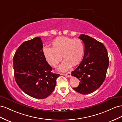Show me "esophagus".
Listing matches in <instances>:
<instances>
[{
    "instance_id": "obj_1",
    "label": "esophagus",
    "mask_w": 122,
    "mask_h": 122,
    "mask_svg": "<svg viewBox=\"0 0 122 122\" xmlns=\"http://www.w3.org/2000/svg\"><path fill=\"white\" fill-rule=\"evenodd\" d=\"M65 75L66 76H68V77H71V71H68V72L66 73V74H65Z\"/></svg>"
}]
</instances>
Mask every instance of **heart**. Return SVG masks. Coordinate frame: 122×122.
<instances>
[{
    "label": "heart",
    "mask_w": 122,
    "mask_h": 122,
    "mask_svg": "<svg viewBox=\"0 0 122 122\" xmlns=\"http://www.w3.org/2000/svg\"><path fill=\"white\" fill-rule=\"evenodd\" d=\"M51 46V48H43L44 57L47 63L54 67L58 66L63 57L64 61L59 67V71H66L71 65H79L84 56V46L79 39L59 37L52 41Z\"/></svg>",
    "instance_id": "1"
}]
</instances>
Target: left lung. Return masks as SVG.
<instances>
[{"label": "left lung", "instance_id": "obj_1", "mask_svg": "<svg viewBox=\"0 0 122 122\" xmlns=\"http://www.w3.org/2000/svg\"><path fill=\"white\" fill-rule=\"evenodd\" d=\"M79 38L84 44L85 51L82 62L71 72V76L80 81L79 86L73 89L87 95L98 89L105 80L109 58L103 43L86 35L81 34Z\"/></svg>", "mask_w": 122, "mask_h": 122}]
</instances>
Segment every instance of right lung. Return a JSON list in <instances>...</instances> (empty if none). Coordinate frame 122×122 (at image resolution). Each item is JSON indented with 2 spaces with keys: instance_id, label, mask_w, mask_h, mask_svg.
Returning a JSON list of instances; mask_svg holds the SVG:
<instances>
[{
  "instance_id": "obj_1",
  "label": "right lung",
  "mask_w": 122,
  "mask_h": 122,
  "mask_svg": "<svg viewBox=\"0 0 122 122\" xmlns=\"http://www.w3.org/2000/svg\"><path fill=\"white\" fill-rule=\"evenodd\" d=\"M40 37L24 42L13 57L15 81L26 95L45 99L53 92L59 74L51 72L43 53Z\"/></svg>"
}]
</instances>
